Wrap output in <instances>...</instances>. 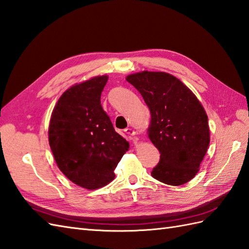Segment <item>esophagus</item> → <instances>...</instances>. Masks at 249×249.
<instances>
[{"label":"esophagus","instance_id":"obj_1","mask_svg":"<svg viewBox=\"0 0 249 249\" xmlns=\"http://www.w3.org/2000/svg\"><path fill=\"white\" fill-rule=\"evenodd\" d=\"M124 132H125L126 134H128V135H130V136H134V135L136 134V131H135V130H133V129H131V128L125 129V130H124Z\"/></svg>","mask_w":249,"mask_h":249}]
</instances>
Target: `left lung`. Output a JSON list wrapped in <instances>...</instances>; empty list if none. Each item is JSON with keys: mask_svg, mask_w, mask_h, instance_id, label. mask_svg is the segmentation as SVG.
Returning a JSON list of instances; mask_svg holds the SVG:
<instances>
[{"mask_svg": "<svg viewBox=\"0 0 249 249\" xmlns=\"http://www.w3.org/2000/svg\"><path fill=\"white\" fill-rule=\"evenodd\" d=\"M148 106V136L160 153L152 177L180 186L196 177L210 142L208 117L196 96L165 71H143L126 76Z\"/></svg>", "mask_w": 249, "mask_h": 249, "instance_id": "8db88e82", "label": "left lung"}]
</instances>
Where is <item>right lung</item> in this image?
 Masks as SVG:
<instances>
[{"label":"right lung","mask_w":249,"mask_h":249,"mask_svg":"<svg viewBox=\"0 0 249 249\" xmlns=\"http://www.w3.org/2000/svg\"><path fill=\"white\" fill-rule=\"evenodd\" d=\"M108 77L97 76L71 87L54 106L48 142L58 168L72 183L94 190L115 178L114 170L129 142L114 130L100 105Z\"/></svg>","instance_id":"obj_1"}]
</instances>
